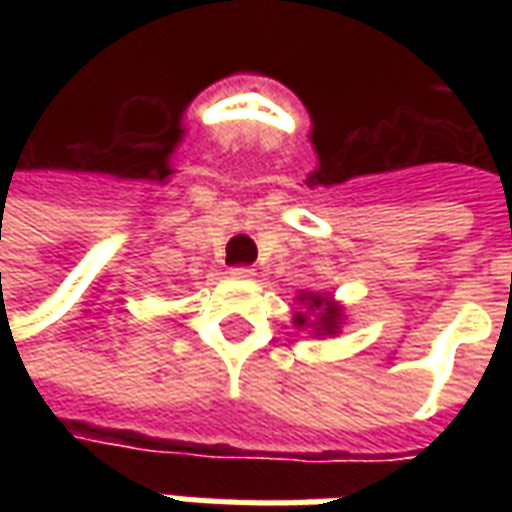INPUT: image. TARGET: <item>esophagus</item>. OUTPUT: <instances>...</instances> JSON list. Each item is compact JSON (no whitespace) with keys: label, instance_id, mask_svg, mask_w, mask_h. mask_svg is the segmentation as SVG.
Returning a JSON list of instances; mask_svg holds the SVG:
<instances>
[{"label":"esophagus","instance_id":"obj_1","mask_svg":"<svg viewBox=\"0 0 512 512\" xmlns=\"http://www.w3.org/2000/svg\"><path fill=\"white\" fill-rule=\"evenodd\" d=\"M230 277H233V279H252V277H255V268H252V266H235V268H230Z\"/></svg>","mask_w":512,"mask_h":512}]
</instances>
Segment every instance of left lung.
<instances>
[{
    "label": "left lung",
    "instance_id": "8db88e82",
    "mask_svg": "<svg viewBox=\"0 0 512 512\" xmlns=\"http://www.w3.org/2000/svg\"><path fill=\"white\" fill-rule=\"evenodd\" d=\"M299 301L307 307V312H296L293 323L304 329V326H315V334L323 337V334H337L340 332V323H343V307L326 296V293H299ZM318 311L315 322L309 321V312Z\"/></svg>",
    "mask_w": 512,
    "mask_h": 512
}]
</instances>
